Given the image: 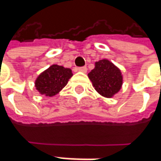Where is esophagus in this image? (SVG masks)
<instances>
[{
    "mask_svg": "<svg viewBox=\"0 0 161 161\" xmlns=\"http://www.w3.org/2000/svg\"><path fill=\"white\" fill-rule=\"evenodd\" d=\"M78 71H81V72H84V73H86V71H87V68L86 67H79L78 69H77Z\"/></svg>",
    "mask_w": 161,
    "mask_h": 161,
    "instance_id": "obj_1",
    "label": "esophagus"
}]
</instances>
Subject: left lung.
I'll return each mask as SVG.
<instances>
[{"mask_svg": "<svg viewBox=\"0 0 161 161\" xmlns=\"http://www.w3.org/2000/svg\"><path fill=\"white\" fill-rule=\"evenodd\" d=\"M88 76L95 90L104 97H112L122 86L120 70L108 59L96 62L95 68L88 74Z\"/></svg>", "mask_w": 161, "mask_h": 161, "instance_id": "left-lung-1", "label": "left lung"}]
</instances>
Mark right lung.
<instances>
[{
	"label": "right lung",
	"mask_w": 161,
	"mask_h": 161,
	"mask_svg": "<svg viewBox=\"0 0 161 161\" xmlns=\"http://www.w3.org/2000/svg\"><path fill=\"white\" fill-rule=\"evenodd\" d=\"M72 75L73 74L70 69L53 65L37 77L36 89L45 96H53L68 84Z\"/></svg>",
	"instance_id": "add662e5"
}]
</instances>
